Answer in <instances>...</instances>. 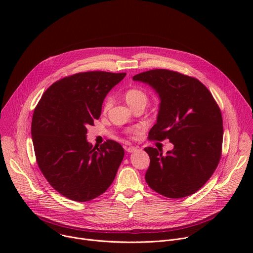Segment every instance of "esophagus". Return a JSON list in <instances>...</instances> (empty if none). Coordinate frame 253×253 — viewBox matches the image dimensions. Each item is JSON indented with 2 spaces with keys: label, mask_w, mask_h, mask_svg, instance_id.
I'll return each instance as SVG.
<instances>
[{
  "label": "esophagus",
  "mask_w": 253,
  "mask_h": 253,
  "mask_svg": "<svg viewBox=\"0 0 253 253\" xmlns=\"http://www.w3.org/2000/svg\"><path fill=\"white\" fill-rule=\"evenodd\" d=\"M125 150H126L128 153H132V152L136 151L137 148H136V147H133V146H130V147H127Z\"/></svg>",
  "instance_id": "obj_1"
}]
</instances>
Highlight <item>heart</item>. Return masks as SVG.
Segmentation results:
<instances>
[{
  "label": "heart",
  "mask_w": 253,
  "mask_h": 253,
  "mask_svg": "<svg viewBox=\"0 0 253 253\" xmlns=\"http://www.w3.org/2000/svg\"><path fill=\"white\" fill-rule=\"evenodd\" d=\"M124 97H125V100H126L127 104L131 108H134V107L140 106V105L146 106V104L149 101V96H148L147 92L145 90H143L142 88H139V87H132V88L128 89L125 92ZM110 108H111V99L106 98L103 102V107H102L103 112L104 113L108 112V110H109ZM140 133H141V128H135V129L130 131V136L135 138Z\"/></svg>",
  "instance_id": "obj_1"
}]
</instances>
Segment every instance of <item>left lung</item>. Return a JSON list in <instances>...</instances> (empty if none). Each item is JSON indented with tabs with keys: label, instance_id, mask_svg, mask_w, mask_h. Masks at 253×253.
Masks as SVG:
<instances>
[{
	"label": "left lung",
	"instance_id": "left-lung-1",
	"mask_svg": "<svg viewBox=\"0 0 253 253\" xmlns=\"http://www.w3.org/2000/svg\"><path fill=\"white\" fill-rule=\"evenodd\" d=\"M133 80L150 85L160 98L149 139H169L174 145L165 156L156 148L144 149L150 157L147 184L168 198L195 193L208 181L221 157L223 122L217 103L199 80L175 71L150 70Z\"/></svg>",
	"mask_w": 253,
	"mask_h": 253
}]
</instances>
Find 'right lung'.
<instances>
[{
    "instance_id": "obj_1",
    "label": "right lung",
    "mask_w": 253,
    "mask_h": 253,
    "mask_svg": "<svg viewBox=\"0 0 253 253\" xmlns=\"http://www.w3.org/2000/svg\"><path fill=\"white\" fill-rule=\"evenodd\" d=\"M126 73L91 71L52 84L36 106L31 126L38 166L49 184L63 196L92 200L112 184L124 157L113 140L93 146L87 126L99 119L103 101Z\"/></svg>"
}]
</instances>
